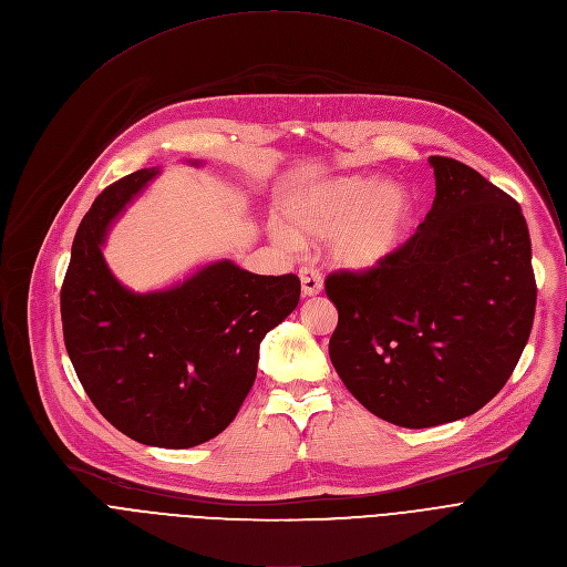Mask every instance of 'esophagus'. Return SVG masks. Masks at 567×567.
I'll list each match as a JSON object with an SVG mask.
<instances>
[{
	"label": "esophagus",
	"mask_w": 567,
	"mask_h": 567,
	"mask_svg": "<svg viewBox=\"0 0 567 567\" xmlns=\"http://www.w3.org/2000/svg\"><path fill=\"white\" fill-rule=\"evenodd\" d=\"M300 282H302V293L305 296H316L322 291V274L313 267H302L300 269Z\"/></svg>",
	"instance_id": "34e87169"
}]
</instances>
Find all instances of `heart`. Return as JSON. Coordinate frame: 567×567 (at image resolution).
<instances>
[{
    "label": "heart",
    "mask_w": 567,
    "mask_h": 567,
    "mask_svg": "<svg viewBox=\"0 0 567 567\" xmlns=\"http://www.w3.org/2000/svg\"><path fill=\"white\" fill-rule=\"evenodd\" d=\"M287 226L271 233L282 245L302 235L330 230L332 258L350 269H370L390 258L403 241L411 221V199L396 184H374L365 177H334L318 182L285 204Z\"/></svg>",
    "instance_id": "heart-1"
}]
</instances>
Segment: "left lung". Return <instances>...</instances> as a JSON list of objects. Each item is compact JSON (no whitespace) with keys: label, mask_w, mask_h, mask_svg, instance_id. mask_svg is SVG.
I'll return each instance as SVG.
<instances>
[{"label":"left lung","mask_w":567,"mask_h":567,"mask_svg":"<svg viewBox=\"0 0 567 567\" xmlns=\"http://www.w3.org/2000/svg\"><path fill=\"white\" fill-rule=\"evenodd\" d=\"M435 199L381 265L326 280L339 309L330 359L363 406L396 426L473 415L512 377L536 280L520 204L473 168L431 156Z\"/></svg>","instance_id":"1"}]
</instances>
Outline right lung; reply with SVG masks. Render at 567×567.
Returning a JSON list of instances; mask_svg holds the SVG:
<instances>
[{"label":"right lung","mask_w":567,"mask_h":567,"mask_svg":"<svg viewBox=\"0 0 567 567\" xmlns=\"http://www.w3.org/2000/svg\"><path fill=\"white\" fill-rule=\"evenodd\" d=\"M156 175L143 168L114 182L80 221L60 291L62 334L80 383L114 429L147 446L190 449L235 420L260 343L296 309L300 280L221 260L166 291L125 289L101 247L112 219Z\"/></svg>","instance_id":"obj_1"}]
</instances>
